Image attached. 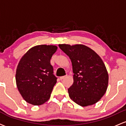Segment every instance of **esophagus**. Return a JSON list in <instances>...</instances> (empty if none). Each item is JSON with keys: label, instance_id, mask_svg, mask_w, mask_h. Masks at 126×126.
<instances>
[{"label": "esophagus", "instance_id": "obj_1", "mask_svg": "<svg viewBox=\"0 0 126 126\" xmlns=\"http://www.w3.org/2000/svg\"><path fill=\"white\" fill-rule=\"evenodd\" d=\"M66 76H61V77H60V80H63V79H64L65 78H66Z\"/></svg>", "mask_w": 126, "mask_h": 126}]
</instances>
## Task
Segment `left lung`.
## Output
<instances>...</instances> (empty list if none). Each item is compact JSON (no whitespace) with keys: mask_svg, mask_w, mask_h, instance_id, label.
Here are the masks:
<instances>
[{"mask_svg":"<svg viewBox=\"0 0 126 126\" xmlns=\"http://www.w3.org/2000/svg\"><path fill=\"white\" fill-rule=\"evenodd\" d=\"M70 58L73 83L68 89L69 97L82 107L96 103L107 89L108 74L104 63L93 50L83 44H59Z\"/></svg>","mask_w":126,"mask_h":126,"instance_id":"8db88e82","label":"left lung"}]
</instances>
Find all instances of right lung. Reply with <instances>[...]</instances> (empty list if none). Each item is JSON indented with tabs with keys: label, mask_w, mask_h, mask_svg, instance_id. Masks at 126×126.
I'll return each instance as SVG.
<instances>
[{
	"label": "right lung",
	"mask_w": 126,
	"mask_h": 126,
	"mask_svg": "<svg viewBox=\"0 0 126 126\" xmlns=\"http://www.w3.org/2000/svg\"><path fill=\"white\" fill-rule=\"evenodd\" d=\"M57 49V46L52 45L34 46L19 62L16 83L21 96L28 103L40 105L50 98L57 82L50 59Z\"/></svg>",
	"instance_id": "1"
}]
</instances>
